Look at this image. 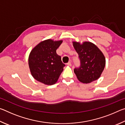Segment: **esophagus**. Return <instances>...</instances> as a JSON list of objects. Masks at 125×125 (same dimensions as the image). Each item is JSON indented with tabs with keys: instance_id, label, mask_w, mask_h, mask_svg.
I'll list each match as a JSON object with an SVG mask.
<instances>
[{
	"instance_id": "1",
	"label": "esophagus",
	"mask_w": 125,
	"mask_h": 125,
	"mask_svg": "<svg viewBox=\"0 0 125 125\" xmlns=\"http://www.w3.org/2000/svg\"><path fill=\"white\" fill-rule=\"evenodd\" d=\"M67 64L68 65H69V66H71V65H72V63H71V62H69L68 63H67Z\"/></svg>"
}]
</instances>
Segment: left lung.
<instances>
[{"label": "left lung", "instance_id": "left-lung-1", "mask_svg": "<svg viewBox=\"0 0 125 125\" xmlns=\"http://www.w3.org/2000/svg\"><path fill=\"white\" fill-rule=\"evenodd\" d=\"M79 56L80 65L74 72L78 79L83 83H90L100 78L105 66V58L97 46L90 42H73Z\"/></svg>", "mask_w": 125, "mask_h": 125}]
</instances>
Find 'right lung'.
<instances>
[{
  "instance_id": "add662e5",
  "label": "right lung",
  "mask_w": 125,
  "mask_h": 125,
  "mask_svg": "<svg viewBox=\"0 0 125 125\" xmlns=\"http://www.w3.org/2000/svg\"><path fill=\"white\" fill-rule=\"evenodd\" d=\"M62 43L48 39L42 41L31 51L29 65L32 77L46 85H53L57 82L63 71V64L56 50Z\"/></svg>"
}]
</instances>
